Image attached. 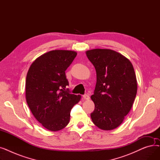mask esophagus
Listing matches in <instances>:
<instances>
[{"instance_id": "obj_1", "label": "esophagus", "mask_w": 160, "mask_h": 160, "mask_svg": "<svg viewBox=\"0 0 160 160\" xmlns=\"http://www.w3.org/2000/svg\"><path fill=\"white\" fill-rule=\"evenodd\" d=\"M83 98H84V99H86V100H89V96L88 95H83Z\"/></svg>"}]
</instances>
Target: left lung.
Returning a JSON list of instances; mask_svg holds the SVG:
<instances>
[{
    "label": "left lung",
    "instance_id": "1",
    "mask_svg": "<svg viewBox=\"0 0 160 160\" xmlns=\"http://www.w3.org/2000/svg\"><path fill=\"white\" fill-rule=\"evenodd\" d=\"M86 55L97 72L94 94L91 97L95 104L91 119L100 129H115L129 113L136 97L133 65L128 59L110 49L90 50Z\"/></svg>",
    "mask_w": 160,
    "mask_h": 160
}]
</instances>
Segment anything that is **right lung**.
I'll list each match as a JSON object with an SVG mask.
<instances>
[{
  "label": "right lung",
  "mask_w": 160,
  "mask_h": 160,
  "mask_svg": "<svg viewBox=\"0 0 160 160\" xmlns=\"http://www.w3.org/2000/svg\"><path fill=\"white\" fill-rule=\"evenodd\" d=\"M77 53L55 50L41 55L30 67L26 79V99L35 118L50 131L68 124L72 107L80 95L71 94L65 71Z\"/></svg>",
  "instance_id": "1"
}]
</instances>
